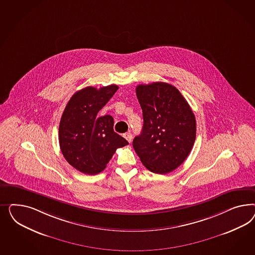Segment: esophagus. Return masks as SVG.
<instances>
[{
    "label": "esophagus",
    "instance_id": "esophagus-1",
    "mask_svg": "<svg viewBox=\"0 0 255 255\" xmlns=\"http://www.w3.org/2000/svg\"><path fill=\"white\" fill-rule=\"evenodd\" d=\"M124 137L130 143L131 141V138H132V135H131V132H125L124 134Z\"/></svg>",
    "mask_w": 255,
    "mask_h": 255
}]
</instances>
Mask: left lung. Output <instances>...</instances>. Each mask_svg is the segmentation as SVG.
<instances>
[{
	"label": "left lung",
	"mask_w": 255,
	"mask_h": 255,
	"mask_svg": "<svg viewBox=\"0 0 255 255\" xmlns=\"http://www.w3.org/2000/svg\"><path fill=\"white\" fill-rule=\"evenodd\" d=\"M143 129L132 147L147 169L167 174L184 162L196 136L195 117L182 94L164 82L138 85Z\"/></svg>",
	"instance_id": "obj_1"
}]
</instances>
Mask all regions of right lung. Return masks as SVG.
Returning <instances> with one entry per match:
<instances>
[{
    "label": "right lung",
    "mask_w": 255,
    "mask_h": 255,
    "mask_svg": "<svg viewBox=\"0 0 255 255\" xmlns=\"http://www.w3.org/2000/svg\"><path fill=\"white\" fill-rule=\"evenodd\" d=\"M118 89L117 85L99 90L86 87L71 97L62 113L59 126L62 155L74 168L87 175L99 174L117 148L129 144L114 131L112 117H97Z\"/></svg>",
    "instance_id": "obj_1"
}]
</instances>
